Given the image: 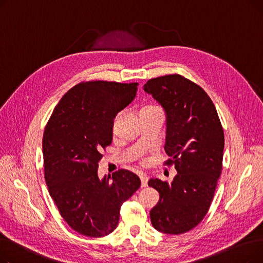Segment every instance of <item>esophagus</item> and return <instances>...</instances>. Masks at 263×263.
<instances>
[{
    "label": "esophagus",
    "mask_w": 263,
    "mask_h": 263,
    "mask_svg": "<svg viewBox=\"0 0 263 263\" xmlns=\"http://www.w3.org/2000/svg\"><path fill=\"white\" fill-rule=\"evenodd\" d=\"M140 178H141L142 186H143V187H146V186H147V184H148V177H147L145 174L141 173V174H140Z\"/></svg>",
    "instance_id": "34e87169"
}]
</instances>
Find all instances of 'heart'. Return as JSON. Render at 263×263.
<instances>
[{
  "label": "heart",
  "mask_w": 263,
  "mask_h": 263,
  "mask_svg": "<svg viewBox=\"0 0 263 263\" xmlns=\"http://www.w3.org/2000/svg\"><path fill=\"white\" fill-rule=\"evenodd\" d=\"M155 106H147V107H144V108H154Z\"/></svg>",
  "instance_id": "obj_1"
}]
</instances>
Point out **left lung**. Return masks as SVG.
Segmentation results:
<instances>
[{"mask_svg":"<svg viewBox=\"0 0 263 263\" xmlns=\"http://www.w3.org/2000/svg\"><path fill=\"white\" fill-rule=\"evenodd\" d=\"M144 90L166 113L165 153L175 165L172 183L150 179L160 200L150 211L153 226L164 233L180 234L196 227L208 212L222 173L224 131L206 92L180 74L147 81Z\"/></svg>","mask_w":263,"mask_h":263,"instance_id":"obj_1","label":"left lung"}]
</instances>
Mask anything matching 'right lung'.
Masks as SVG:
<instances>
[{"instance_id":"obj_1","label":"right lung","mask_w":263,"mask_h":263,"mask_svg":"<svg viewBox=\"0 0 263 263\" xmlns=\"http://www.w3.org/2000/svg\"><path fill=\"white\" fill-rule=\"evenodd\" d=\"M137 83L81 82L55 106L43 140L45 179L65 222L100 238L118 225L120 208L141 186L137 175L118 170L98 177L101 151L110 145L118 112L136 96Z\"/></svg>"}]
</instances>
